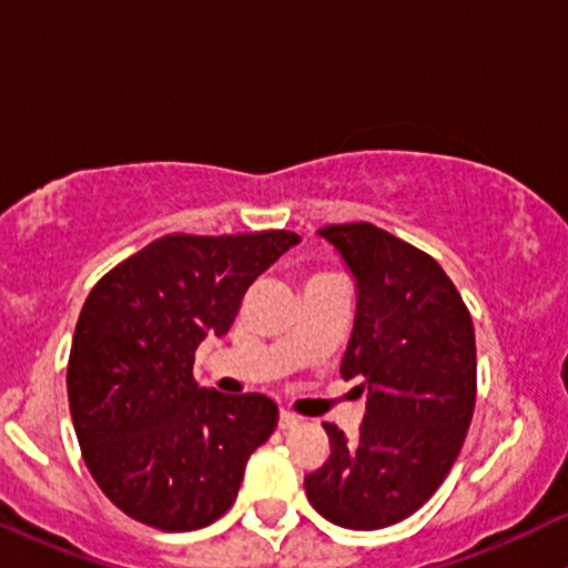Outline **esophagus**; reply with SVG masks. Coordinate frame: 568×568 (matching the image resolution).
<instances>
[{
    "mask_svg": "<svg viewBox=\"0 0 568 568\" xmlns=\"http://www.w3.org/2000/svg\"><path fill=\"white\" fill-rule=\"evenodd\" d=\"M298 425V416L296 414H291V410H280V416H277V427L280 429H291V427H296Z\"/></svg>",
    "mask_w": 568,
    "mask_h": 568,
    "instance_id": "1",
    "label": "esophagus"
}]
</instances>
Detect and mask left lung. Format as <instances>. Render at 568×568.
Masks as SVG:
<instances>
[{"label":"left lung","instance_id":"1","mask_svg":"<svg viewBox=\"0 0 568 568\" xmlns=\"http://www.w3.org/2000/svg\"><path fill=\"white\" fill-rule=\"evenodd\" d=\"M357 283L342 376H361L355 438L325 422L331 454L304 475L306 499L344 529L393 526L419 510L454 467L473 422L475 328L443 266L387 230L323 226Z\"/></svg>","mask_w":568,"mask_h":568}]
</instances>
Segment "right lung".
Segmentation results:
<instances>
[{"label":"right lung","instance_id":"obj_1","mask_svg":"<svg viewBox=\"0 0 568 568\" xmlns=\"http://www.w3.org/2000/svg\"><path fill=\"white\" fill-rule=\"evenodd\" d=\"M296 243L288 230L173 232L84 298L67 368L71 422L98 488L133 520L194 531L237 499L277 406L197 387L194 349L230 331L247 285Z\"/></svg>","mask_w":568,"mask_h":568}]
</instances>
